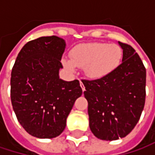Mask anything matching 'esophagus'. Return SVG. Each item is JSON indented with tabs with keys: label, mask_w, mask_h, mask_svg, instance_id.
Returning <instances> with one entry per match:
<instances>
[{
	"label": "esophagus",
	"mask_w": 155,
	"mask_h": 155,
	"mask_svg": "<svg viewBox=\"0 0 155 155\" xmlns=\"http://www.w3.org/2000/svg\"><path fill=\"white\" fill-rule=\"evenodd\" d=\"M80 84H81V87L82 91H85V87H84V85H83V83H82V81H80Z\"/></svg>",
	"instance_id": "1"
}]
</instances>
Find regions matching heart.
Instances as JSON below:
<instances>
[{
	"label": "heart",
	"mask_w": 155,
	"mask_h": 155,
	"mask_svg": "<svg viewBox=\"0 0 155 155\" xmlns=\"http://www.w3.org/2000/svg\"><path fill=\"white\" fill-rule=\"evenodd\" d=\"M123 52L116 44L88 43L75 47L71 52V61L64 60V65L74 71L75 67H84L87 76L101 78L118 67Z\"/></svg>",
	"instance_id": "1"
}]
</instances>
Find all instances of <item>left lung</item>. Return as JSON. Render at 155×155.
Instances as JSON below:
<instances>
[{"instance_id": "left-lung-1", "label": "left lung", "mask_w": 155, "mask_h": 155, "mask_svg": "<svg viewBox=\"0 0 155 155\" xmlns=\"http://www.w3.org/2000/svg\"><path fill=\"white\" fill-rule=\"evenodd\" d=\"M118 44L123 58L117 69L100 79L81 80L90 128L96 137L106 141L127 136L137 124L145 102V67L133 47Z\"/></svg>"}]
</instances>
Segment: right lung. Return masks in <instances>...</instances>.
<instances>
[{
	"label": "right lung",
	"instance_id": "right-lung-1",
	"mask_svg": "<svg viewBox=\"0 0 155 155\" xmlns=\"http://www.w3.org/2000/svg\"><path fill=\"white\" fill-rule=\"evenodd\" d=\"M64 48V40L56 36L31 40L18 53L12 71L11 100L16 117L38 138L58 137L82 94L78 80L59 78Z\"/></svg>",
	"mask_w": 155,
	"mask_h": 155
}]
</instances>
